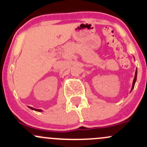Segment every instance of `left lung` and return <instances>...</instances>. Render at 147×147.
<instances>
[{
    "label": "left lung",
    "mask_w": 147,
    "mask_h": 147,
    "mask_svg": "<svg viewBox=\"0 0 147 147\" xmlns=\"http://www.w3.org/2000/svg\"><path fill=\"white\" fill-rule=\"evenodd\" d=\"M137 70H136L135 72V76H134V80H133V84H132V88H131V90H132L133 88L134 87V84H135V82H136V80H137Z\"/></svg>",
    "instance_id": "8db88e82"
}]
</instances>
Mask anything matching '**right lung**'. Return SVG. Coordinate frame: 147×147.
Returning a JSON list of instances; mask_svg holds the SVG:
<instances>
[{
	"instance_id": "1",
	"label": "right lung",
	"mask_w": 147,
	"mask_h": 147,
	"mask_svg": "<svg viewBox=\"0 0 147 147\" xmlns=\"http://www.w3.org/2000/svg\"><path fill=\"white\" fill-rule=\"evenodd\" d=\"M29 108H30L31 109H33V110H35V111H38V112H41V109H35V108H32L31 107H29Z\"/></svg>"
}]
</instances>
